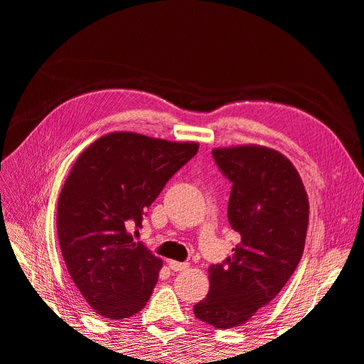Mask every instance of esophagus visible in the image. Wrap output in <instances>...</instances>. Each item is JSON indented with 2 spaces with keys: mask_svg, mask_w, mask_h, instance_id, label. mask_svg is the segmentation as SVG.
<instances>
[{
  "mask_svg": "<svg viewBox=\"0 0 364 364\" xmlns=\"http://www.w3.org/2000/svg\"><path fill=\"white\" fill-rule=\"evenodd\" d=\"M168 267L174 272H183L190 267L188 262H179V261H174V259H168Z\"/></svg>",
  "mask_w": 364,
  "mask_h": 364,
  "instance_id": "1",
  "label": "esophagus"
}]
</instances>
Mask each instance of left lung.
Masks as SVG:
<instances>
[{
	"label": "left lung",
	"instance_id": "1",
	"mask_svg": "<svg viewBox=\"0 0 364 364\" xmlns=\"http://www.w3.org/2000/svg\"><path fill=\"white\" fill-rule=\"evenodd\" d=\"M213 158L232 182L228 220L240 243L225 262L209 267V291L194 314L229 329L250 321L290 279L304 253L310 205L299 173L277 150L223 147Z\"/></svg>",
	"mask_w": 364,
	"mask_h": 364
}]
</instances>
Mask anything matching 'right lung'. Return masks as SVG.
<instances>
[{"label": "right lung", "mask_w": 364, "mask_h": 364, "mask_svg": "<svg viewBox=\"0 0 364 364\" xmlns=\"http://www.w3.org/2000/svg\"><path fill=\"white\" fill-rule=\"evenodd\" d=\"M197 150V142L112 132L77 158L59 196L58 237L73 282L97 314L121 321L146 306L162 259L135 243L127 226L141 228L146 209Z\"/></svg>", "instance_id": "right-lung-1"}]
</instances>
